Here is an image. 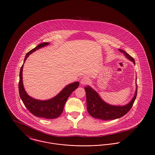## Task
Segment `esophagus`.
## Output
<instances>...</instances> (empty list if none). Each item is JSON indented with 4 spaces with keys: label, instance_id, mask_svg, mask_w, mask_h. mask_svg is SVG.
<instances>
[{
    "label": "esophagus",
    "instance_id": "1",
    "mask_svg": "<svg viewBox=\"0 0 155 155\" xmlns=\"http://www.w3.org/2000/svg\"><path fill=\"white\" fill-rule=\"evenodd\" d=\"M89 82V81L88 78L87 77H84L81 80V84L84 85L88 84Z\"/></svg>",
    "mask_w": 155,
    "mask_h": 155
}]
</instances>
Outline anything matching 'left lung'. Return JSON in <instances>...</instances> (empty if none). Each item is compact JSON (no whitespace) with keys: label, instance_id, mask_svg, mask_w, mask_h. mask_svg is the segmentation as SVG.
<instances>
[{"label":"left lung","instance_id":"1","mask_svg":"<svg viewBox=\"0 0 155 155\" xmlns=\"http://www.w3.org/2000/svg\"><path fill=\"white\" fill-rule=\"evenodd\" d=\"M125 55V58L131 61L135 64V60L124 50L118 49ZM137 81V77H136ZM137 85L132 99L125 105H112L104 102L99 94L90 86L87 85L84 89L87 95V106L89 114L93 117L103 120H114L120 118L126 114L131 109L137 94Z\"/></svg>","mask_w":155,"mask_h":155}]
</instances>
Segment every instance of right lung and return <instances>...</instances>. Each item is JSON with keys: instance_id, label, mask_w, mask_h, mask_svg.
Masks as SVG:
<instances>
[{"instance_id": "obj_1", "label": "right lung", "mask_w": 155, "mask_h": 155, "mask_svg": "<svg viewBox=\"0 0 155 155\" xmlns=\"http://www.w3.org/2000/svg\"><path fill=\"white\" fill-rule=\"evenodd\" d=\"M49 44V42L41 43L30 51V52H28L25 57L24 64L26 61V59L28 58L31 53L41 48L48 46ZM23 66L24 64L21 67L20 71L18 91L20 98L21 99L25 106L33 115L38 117L48 119L58 117L62 113L64 104L68 97L75 89L78 87L80 84L79 82L76 81L67 85L57 95L54 96L51 99L43 101L37 99L28 95L24 89L22 81Z\"/></svg>"}]
</instances>
